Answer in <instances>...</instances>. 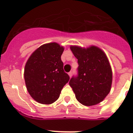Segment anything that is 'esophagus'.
I'll return each mask as SVG.
<instances>
[{
	"label": "esophagus",
	"instance_id": "1",
	"mask_svg": "<svg viewBox=\"0 0 133 133\" xmlns=\"http://www.w3.org/2000/svg\"><path fill=\"white\" fill-rule=\"evenodd\" d=\"M69 77H72V72H69Z\"/></svg>",
	"mask_w": 133,
	"mask_h": 133
}]
</instances>
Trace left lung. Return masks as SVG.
I'll return each instance as SVG.
<instances>
[{"mask_svg": "<svg viewBox=\"0 0 133 133\" xmlns=\"http://www.w3.org/2000/svg\"><path fill=\"white\" fill-rule=\"evenodd\" d=\"M70 50L78 59V75L69 81L76 98L85 106L101 103L112 84V70L107 56L95 46L87 49L71 46Z\"/></svg>", "mask_w": 133, "mask_h": 133, "instance_id": "8db88e82", "label": "left lung"}]
</instances>
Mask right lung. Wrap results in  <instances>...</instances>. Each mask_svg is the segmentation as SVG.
<instances>
[{
  "instance_id": "right-lung-1",
  "label": "right lung",
  "mask_w": 133,
  "mask_h": 133,
  "mask_svg": "<svg viewBox=\"0 0 133 133\" xmlns=\"http://www.w3.org/2000/svg\"><path fill=\"white\" fill-rule=\"evenodd\" d=\"M63 51L64 48L56 43L43 44L26 63L24 77L27 90L38 103L49 104L56 101L70 79L61 61Z\"/></svg>"
}]
</instances>
